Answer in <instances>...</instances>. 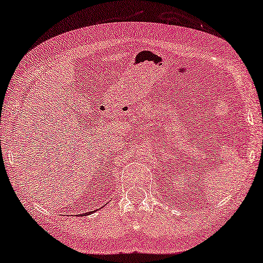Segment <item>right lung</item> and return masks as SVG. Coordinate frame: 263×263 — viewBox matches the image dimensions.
<instances>
[{"mask_svg": "<svg viewBox=\"0 0 263 263\" xmlns=\"http://www.w3.org/2000/svg\"><path fill=\"white\" fill-rule=\"evenodd\" d=\"M97 211V210H96ZM96 211H91V212H86V213H84V212H82V214H80L81 217H85V215H89L91 213H93V212H96Z\"/></svg>", "mask_w": 263, "mask_h": 263, "instance_id": "obj_1", "label": "right lung"}]
</instances>
